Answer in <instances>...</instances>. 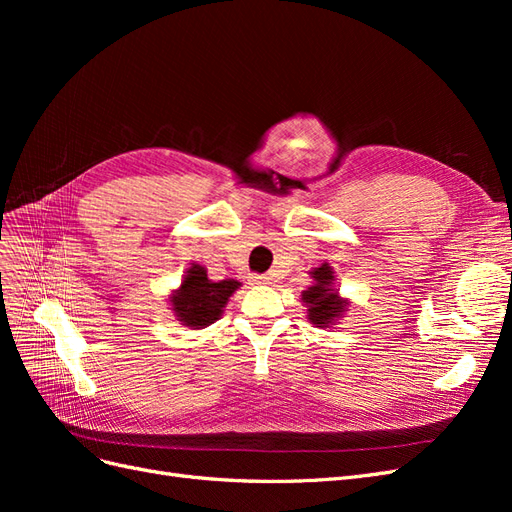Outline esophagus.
Returning a JSON list of instances; mask_svg holds the SVG:
<instances>
[{"label":"esophagus","instance_id":"1","mask_svg":"<svg viewBox=\"0 0 512 512\" xmlns=\"http://www.w3.org/2000/svg\"><path fill=\"white\" fill-rule=\"evenodd\" d=\"M250 282H252V284H258V286H267V284H271V277H269V275H258V273H254V275L250 277Z\"/></svg>","mask_w":512,"mask_h":512}]
</instances>
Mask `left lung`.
<instances>
[{"label":"left lung","instance_id":"1","mask_svg":"<svg viewBox=\"0 0 512 512\" xmlns=\"http://www.w3.org/2000/svg\"><path fill=\"white\" fill-rule=\"evenodd\" d=\"M312 277L316 284L312 288L303 290V301L307 305V316L314 324L327 327L339 314L344 312V301L337 297V292L331 288L333 271L329 265H322L316 271H312Z\"/></svg>","mask_w":512,"mask_h":512}]
</instances>
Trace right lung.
<instances>
[{"mask_svg":"<svg viewBox=\"0 0 512 512\" xmlns=\"http://www.w3.org/2000/svg\"><path fill=\"white\" fill-rule=\"evenodd\" d=\"M239 286L237 280L211 282L205 267L192 265L170 303H173L175 316L185 327L203 329L222 316V307Z\"/></svg>","mask_w":512,"mask_h":512,"instance_id":"add662e5","label":"right lung"}]
</instances>
